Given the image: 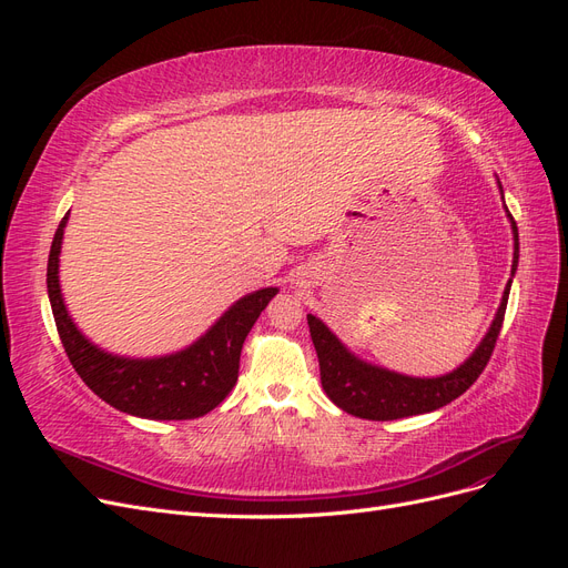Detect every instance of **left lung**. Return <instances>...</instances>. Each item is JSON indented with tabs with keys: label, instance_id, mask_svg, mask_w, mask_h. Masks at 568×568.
Listing matches in <instances>:
<instances>
[{
	"label": "left lung",
	"instance_id": "left-lung-1",
	"mask_svg": "<svg viewBox=\"0 0 568 568\" xmlns=\"http://www.w3.org/2000/svg\"><path fill=\"white\" fill-rule=\"evenodd\" d=\"M497 184H500V180H497ZM500 192H503V184H500ZM507 217L514 234V261H511V277H514V272H517V265H519V230L509 211H507ZM509 288H511V280L507 282L500 307H497L488 332L484 338H480L476 351L464 359L457 369L440 376H407L379 365H372L367 359H359L355 353H351L346 346H343L338 336L320 317L307 315V326H311V336L320 359V376H322L324 393L329 395V400L336 407L348 412V415H355L359 419H374V422L424 415V412H434L443 405L453 403L478 379L480 372H484L488 365L497 334H500V326L505 320Z\"/></svg>",
	"mask_w": 568,
	"mask_h": 568
}]
</instances>
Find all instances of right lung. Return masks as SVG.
<instances>
[{"label":"right lung","instance_id":"obj_1","mask_svg":"<svg viewBox=\"0 0 568 568\" xmlns=\"http://www.w3.org/2000/svg\"><path fill=\"white\" fill-rule=\"evenodd\" d=\"M68 215L54 234L47 263V294L68 359L101 400L142 419H196L227 398L239 376V355L255 320L277 296V286L257 288L232 303L215 324L186 348L159 357H128L99 348L68 313L59 255Z\"/></svg>","mask_w":568,"mask_h":568}]
</instances>
